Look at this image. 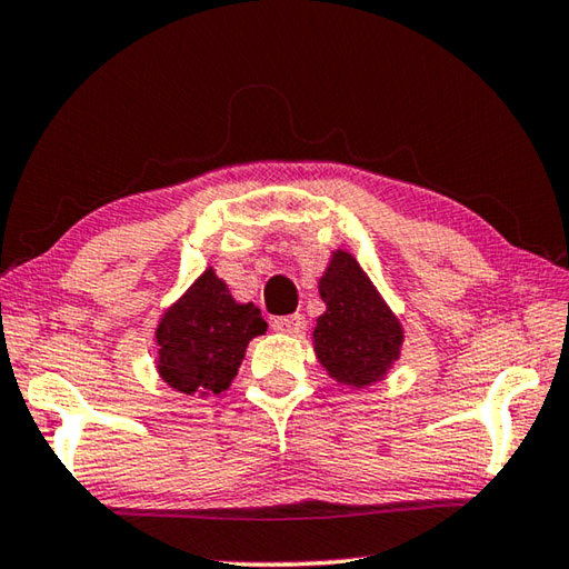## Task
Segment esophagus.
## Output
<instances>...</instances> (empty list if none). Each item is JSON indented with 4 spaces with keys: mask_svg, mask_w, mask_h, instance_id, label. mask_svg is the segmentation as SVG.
Returning a JSON list of instances; mask_svg holds the SVG:
<instances>
[{
    "mask_svg": "<svg viewBox=\"0 0 569 569\" xmlns=\"http://www.w3.org/2000/svg\"><path fill=\"white\" fill-rule=\"evenodd\" d=\"M273 329L288 333V336H301L306 331V319L301 313H291V316H278L273 321Z\"/></svg>",
    "mask_w": 569,
    "mask_h": 569,
    "instance_id": "esophagus-1",
    "label": "esophagus"
}]
</instances>
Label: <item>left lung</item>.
Instances as JSON below:
<instances>
[{"label": "left lung", "instance_id": "8db88e82", "mask_svg": "<svg viewBox=\"0 0 569 569\" xmlns=\"http://www.w3.org/2000/svg\"><path fill=\"white\" fill-rule=\"evenodd\" d=\"M326 303L316 319L313 351L329 377L363 389L381 381L399 359L403 329L359 261L336 250L319 281Z\"/></svg>", "mask_w": 569, "mask_h": 569}]
</instances>
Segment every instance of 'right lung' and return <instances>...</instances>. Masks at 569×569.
Here are the masks:
<instances>
[{"mask_svg":"<svg viewBox=\"0 0 569 569\" xmlns=\"http://www.w3.org/2000/svg\"><path fill=\"white\" fill-rule=\"evenodd\" d=\"M266 329L261 308L238 303L213 268H208L158 323L160 379L188 397L226 391L240 369L246 346Z\"/></svg>","mask_w":569,"mask_h":569,"instance_id":"obj_1","label":"right lung"}]
</instances>
